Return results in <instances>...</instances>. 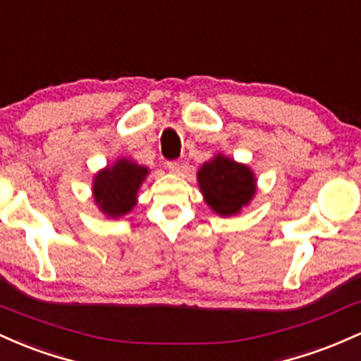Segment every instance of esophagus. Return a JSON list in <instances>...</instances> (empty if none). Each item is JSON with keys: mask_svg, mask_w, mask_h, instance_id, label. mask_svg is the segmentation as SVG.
<instances>
[{"mask_svg": "<svg viewBox=\"0 0 361 361\" xmlns=\"http://www.w3.org/2000/svg\"><path fill=\"white\" fill-rule=\"evenodd\" d=\"M179 167H180L179 161H176V160L167 161V169L170 170V172H179Z\"/></svg>", "mask_w": 361, "mask_h": 361, "instance_id": "esophagus-1", "label": "esophagus"}]
</instances>
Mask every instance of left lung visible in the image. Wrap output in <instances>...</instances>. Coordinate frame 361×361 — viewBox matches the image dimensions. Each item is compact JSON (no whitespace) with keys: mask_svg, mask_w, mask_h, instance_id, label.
I'll return each instance as SVG.
<instances>
[{"mask_svg":"<svg viewBox=\"0 0 361 361\" xmlns=\"http://www.w3.org/2000/svg\"><path fill=\"white\" fill-rule=\"evenodd\" d=\"M197 182L209 208L221 216L240 212L256 192V179L249 167L224 155H216L202 165Z\"/></svg>","mask_w":361,"mask_h":361,"instance_id":"1","label":"left lung"}]
</instances>
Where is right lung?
<instances>
[{
    "mask_svg": "<svg viewBox=\"0 0 361 361\" xmlns=\"http://www.w3.org/2000/svg\"><path fill=\"white\" fill-rule=\"evenodd\" d=\"M148 169L131 160H119L95 176L93 194L97 204L109 216L126 214L136 204V194L141 182L147 177Z\"/></svg>",
    "mask_w": 361,
    "mask_h": 361,
    "instance_id": "obj_1",
    "label": "right lung"
}]
</instances>
